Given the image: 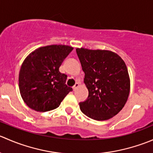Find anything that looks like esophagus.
Here are the masks:
<instances>
[{
    "label": "esophagus",
    "mask_w": 153,
    "mask_h": 153,
    "mask_svg": "<svg viewBox=\"0 0 153 153\" xmlns=\"http://www.w3.org/2000/svg\"><path fill=\"white\" fill-rule=\"evenodd\" d=\"M78 86H79V84H78V83H76V84H75V85H74L73 87H72V89H73L74 91H75L77 89V88L78 87Z\"/></svg>",
    "instance_id": "34e87169"
}]
</instances>
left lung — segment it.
<instances>
[{
	"label": "left lung",
	"mask_w": 153,
	"mask_h": 153,
	"mask_svg": "<svg viewBox=\"0 0 153 153\" xmlns=\"http://www.w3.org/2000/svg\"><path fill=\"white\" fill-rule=\"evenodd\" d=\"M76 52L89 91L87 99L79 103L81 112L96 121L112 118L123 109L130 90L124 61L109 50L77 48Z\"/></svg>",
	"instance_id": "left-lung-1"
}]
</instances>
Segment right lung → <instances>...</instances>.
<instances>
[{"instance_id":"obj_1","label":"right lung","mask_w":153,"mask_h":153,"mask_svg":"<svg viewBox=\"0 0 153 153\" xmlns=\"http://www.w3.org/2000/svg\"><path fill=\"white\" fill-rule=\"evenodd\" d=\"M73 47L49 45L35 49L25 58L19 72L20 93L24 102L37 112L56 109L72 91L67 75L59 67Z\"/></svg>"}]
</instances>
